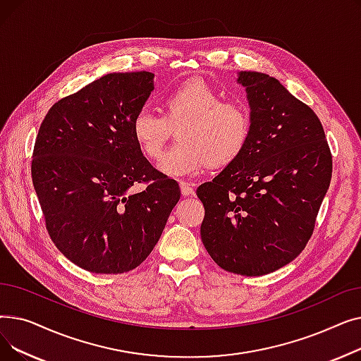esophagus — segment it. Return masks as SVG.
Returning a JSON list of instances; mask_svg holds the SVG:
<instances>
[{
    "mask_svg": "<svg viewBox=\"0 0 361 361\" xmlns=\"http://www.w3.org/2000/svg\"><path fill=\"white\" fill-rule=\"evenodd\" d=\"M180 188H181V195H183V196L195 195L193 187H192L190 184H188V183H185V181H181V183H180Z\"/></svg>",
    "mask_w": 361,
    "mask_h": 361,
    "instance_id": "34e87169",
    "label": "esophagus"
}]
</instances>
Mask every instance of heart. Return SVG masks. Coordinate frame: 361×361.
<instances>
[{
	"label": "heart",
	"mask_w": 361,
	"mask_h": 361,
	"mask_svg": "<svg viewBox=\"0 0 361 361\" xmlns=\"http://www.w3.org/2000/svg\"><path fill=\"white\" fill-rule=\"evenodd\" d=\"M173 128L177 143L158 164L171 177L196 174L207 162H233L247 145L252 131L250 109L238 99H222L209 83L188 80L162 99V116L140 109L131 120V135L142 154L157 159Z\"/></svg>",
	"instance_id": "b5f03b06"
}]
</instances>
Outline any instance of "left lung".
I'll return each mask as SVG.
<instances>
[{
	"instance_id": "8db88e82",
	"label": "left lung",
	"mask_w": 361,
	"mask_h": 361,
	"mask_svg": "<svg viewBox=\"0 0 361 361\" xmlns=\"http://www.w3.org/2000/svg\"><path fill=\"white\" fill-rule=\"evenodd\" d=\"M252 131L241 154L197 188L200 237L222 269L260 276L293 262L310 240L331 177L332 155L310 106L275 78L240 71Z\"/></svg>"
}]
</instances>
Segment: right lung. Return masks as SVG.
<instances>
[{"instance_id":"add662e5","label":"right lung","mask_w":361,"mask_h":361,"mask_svg":"<svg viewBox=\"0 0 361 361\" xmlns=\"http://www.w3.org/2000/svg\"><path fill=\"white\" fill-rule=\"evenodd\" d=\"M154 73H109L55 102L36 136L32 181L47 230L68 260L93 274L137 268L157 245L180 187L149 164L131 120ZM146 182L140 194L129 188Z\"/></svg>"}]
</instances>
